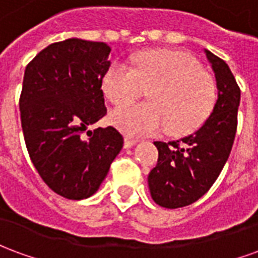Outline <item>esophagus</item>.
I'll return each mask as SVG.
<instances>
[{"instance_id":"1","label":"esophagus","mask_w":258,"mask_h":258,"mask_svg":"<svg viewBox=\"0 0 258 258\" xmlns=\"http://www.w3.org/2000/svg\"><path fill=\"white\" fill-rule=\"evenodd\" d=\"M137 142H138L137 140H133V138H130V137H125V138H124V148H125V149L133 148Z\"/></svg>"}]
</instances>
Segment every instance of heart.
Wrapping results in <instances>:
<instances>
[{
  "label": "heart",
  "mask_w": 258,
  "mask_h": 258,
  "mask_svg": "<svg viewBox=\"0 0 258 258\" xmlns=\"http://www.w3.org/2000/svg\"><path fill=\"white\" fill-rule=\"evenodd\" d=\"M134 69L113 63L103 76L102 88L116 106L128 105L145 90L149 102L114 110L110 121L128 135H149L167 130L186 135L209 118L217 102V87L190 53L173 49L140 52Z\"/></svg>",
  "instance_id": "obj_1"
}]
</instances>
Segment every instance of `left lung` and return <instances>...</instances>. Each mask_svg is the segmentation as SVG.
<instances>
[{
    "mask_svg": "<svg viewBox=\"0 0 258 258\" xmlns=\"http://www.w3.org/2000/svg\"><path fill=\"white\" fill-rule=\"evenodd\" d=\"M218 90L213 112L194 134L171 142H153L156 167L148 175L152 199L166 209L192 205L210 189L227 163L238 127L240 90L231 69L205 49Z\"/></svg>",
    "mask_w": 258,
    "mask_h": 258,
    "instance_id": "obj_1",
    "label": "left lung"
}]
</instances>
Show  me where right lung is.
Returning a JSON list of instances; mask_svg holds the SVG:
<instances>
[{
	"mask_svg": "<svg viewBox=\"0 0 258 258\" xmlns=\"http://www.w3.org/2000/svg\"><path fill=\"white\" fill-rule=\"evenodd\" d=\"M109 53L105 42L68 38L44 48L25 70L19 107L26 148L42 181L66 199L95 194L123 148L113 127L81 137L106 114Z\"/></svg>",
	"mask_w": 258,
	"mask_h": 258,
	"instance_id": "obj_1",
	"label": "right lung"
}]
</instances>
